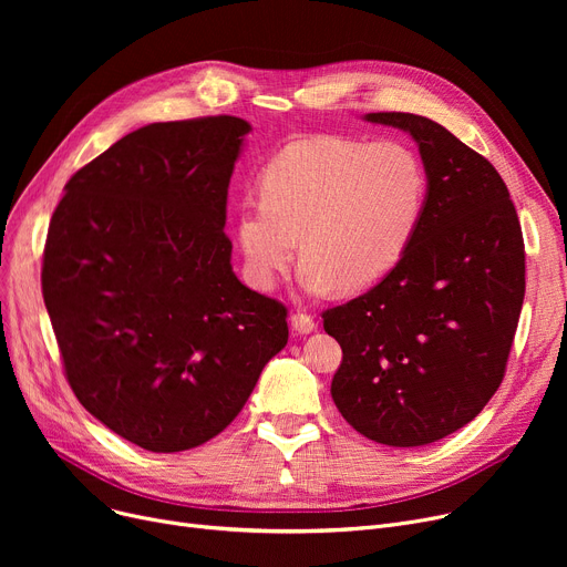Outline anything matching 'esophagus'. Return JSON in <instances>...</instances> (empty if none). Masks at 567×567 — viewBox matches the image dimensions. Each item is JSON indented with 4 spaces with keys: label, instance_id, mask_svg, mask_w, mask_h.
Here are the masks:
<instances>
[{
    "label": "esophagus",
    "instance_id": "34e87169",
    "mask_svg": "<svg viewBox=\"0 0 567 567\" xmlns=\"http://www.w3.org/2000/svg\"><path fill=\"white\" fill-rule=\"evenodd\" d=\"M289 323H291V331L293 336H310L315 329H317V321L306 315V312H296L289 317Z\"/></svg>",
    "mask_w": 567,
    "mask_h": 567
}]
</instances>
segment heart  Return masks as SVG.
I'll list each match as a JSON object with an SVG mask.
<instances>
[{"instance_id": "1", "label": "heart", "mask_w": 567, "mask_h": 567, "mask_svg": "<svg viewBox=\"0 0 567 567\" xmlns=\"http://www.w3.org/2000/svg\"><path fill=\"white\" fill-rule=\"evenodd\" d=\"M261 199L238 204L236 241L252 285L271 289L301 236L303 291H361L389 276L421 225L427 176L398 140L310 137L287 144L261 174Z\"/></svg>"}]
</instances>
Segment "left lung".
Segmentation results:
<instances>
[{"label":"left lung","mask_w":567,"mask_h":567,"mask_svg":"<svg viewBox=\"0 0 567 567\" xmlns=\"http://www.w3.org/2000/svg\"><path fill=\"white\" fill-rule=\"evenodd\" d=\"M419 144L427 197L400 264L323 312L331 395L363 436L415 449L471 423L501 385L524 303V238L494 165L427 116L370 112Z\"/></svg>","instance_id":"8db88e82"}]
</instances>
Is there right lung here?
Here are the masks:
<instances>
[{
  "instance_id": "obj_1",
  "label": "right lung",
  "mask_w": 567,
  "mask_h": 567,
  "mask_svg": "<svg viewBox=\"0 0 567 567\" xmlns=\"http://www.w3.org/2000/svg\"><path fill=\"white\" fill-rule=\"evenodd\" d=\"M252 126H142L71 176L54 208L43 299L80 404L152 453L220 434L285 349L287 308L231 268L225 206Z\"/></svg>"
}]
</instances>
